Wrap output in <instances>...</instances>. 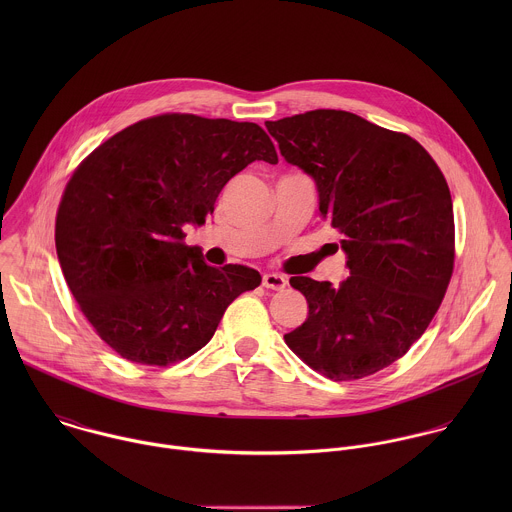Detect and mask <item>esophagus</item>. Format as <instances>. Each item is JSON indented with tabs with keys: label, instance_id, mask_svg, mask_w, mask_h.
Returning <instances> with one entry per match:
<instances>
[{
	"label": "esophagus",
	"instance_id": "34e87169",
	"mask_svg": "<svg viewBox=\"0 0 512 512\" xmlns=\"http://www.w3.org/2000/svg\"><path fill=\"white\" fill-rule=\"evenodd\" d=\"M262 286L268 288V290L280 292V290H284L288 286V280L284 276H280V274H264L262 276Z\"/></svg>",
	"mask_w": 512,
	"mask_h": 512
}]
</instances>
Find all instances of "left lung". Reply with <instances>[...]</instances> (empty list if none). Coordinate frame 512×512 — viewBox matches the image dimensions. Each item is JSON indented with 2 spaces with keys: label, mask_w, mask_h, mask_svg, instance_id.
Instances as JSON below:
<instances>
[{
  "label": "left lung",
  "mask_w": 512,
  "mask_h": 512,
  "mask_svg": "<svg viewBox=\"0 0 512 512\" xmlns=\"http://www.w3.org/2000/svg\"><path fill=\"white\" fill-rule=\"evenodd\" d=\"M280 153L317 187L351 276L335 288L293 276L307 319L293 353L331 380L392 365L424 335L453 272V203L432 155L406 134L343 110L266 122Z\"/></svg>",
  "instance_id": "left-lung-1"
}]
</instances>
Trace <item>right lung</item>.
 I'll return each instance as SVG.
<instances>
[{
	"label": "right lung",
	"mask_w": 512,
	"mask_h": 512,
	"mask_svg": "<svg viewBox=\"0 0 512 512\" xmlns=\"http://www.w3.org/2000/svg\"><path fill=\"white\" fill-rule=\"evenodd\" d=\"M252 161L278 163L252 122L163 114L96 147L74 171L55 224L80 311L120 357L165 366L203 349L226 307L260 286L248 266L213 268L183 242Z\"/></svg>",
	"instance_id": "obj_1"
}]
</instances>
